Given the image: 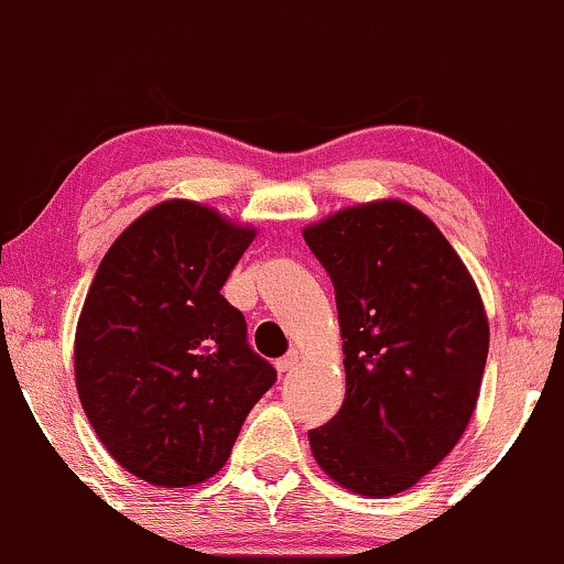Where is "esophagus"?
I'll list each match as a JSON object with an SVG mask.
<instances>
[{"label": "esophagus", "instance_id": "34e87169", "mask_svg": "<svg viewBox=\"0 0 564 564\" xmlns=\"http://www.w3.org/2000/svg\"><path fill=\"white\" fill-rule=\"evenodd\" d=\"M299 358H301L299 350H291L289 355H283V358L275 360V370H279V372H289V370L293 368V365L299 362Z\"/></svg>", "mask_w": 564, "mask_h": 564}]
</instances>
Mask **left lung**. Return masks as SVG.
Listing matches in <instances>:
<instances>
[{"mask_svg": "<svg viewBox=\"0 0 564 564\" xmlns=\"http://www.w3.org/2000/svg\"><path fill=\"white\" fill-rule=\"evenodd\" d=\"M304 240L335 285L345 401L308 432L314 459L352 494L395 496L434 470L470 424L488 358L473 275L406 202L347 206Z\"/></svg>", "mask_w": 564, "mask_h": 564, "instance_id": "left-lung-1", "label": "left lung"}]
</instances>
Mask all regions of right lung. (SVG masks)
<instances>
[{
    "mask_svg": "<svg viewBox=\"0 0 564 564\" xmlns=\"http://www.w3.org/2000/svg\"><path fill=\"white\" fill-rule=\"evenodd\" d=\"M256 229L212 206L155 204L112 242L74 343L82 406L127 473L163 488L212 478L275 383L221 285Z\"/></svg>",
    "mask_w": 564,
    "mask_h": 564,
    "instance_id": "right-lung-1",
    "label": "right lung"
}]
</instances>
